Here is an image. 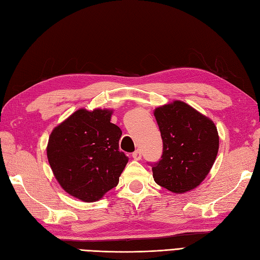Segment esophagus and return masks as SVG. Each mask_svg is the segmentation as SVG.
<instances>
[{
  "label": "esophagus",
  "instance_id": "34e87169",
  "mask_svg": "<svg viewBox=\"0 0 260 260\" xmlns=\"http://www.w3.org/2000/svg\"><path fill=\"white\" fill-rule=\"evenodd\" d=\"M141 152L140 150H137V151H135L134 153H132V158H134L135 160H141Z\"/></svg>",
  "mask_w": 260,
  "mask_h": 260
}]
</instances>
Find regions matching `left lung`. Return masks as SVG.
Wrapping results in <instances>:
<instances>
[{"label": "left lung", "instance_id": "1", "mask_svg": "<svg viewBox=\"0 0 260 260\" xmlns=\"http://www.w3.org/2000/svg\"><path fill=\"white\" fill-rule=\"evenodd\" d=\"M153 113L164 142L161 159L151 164L154 181L175 193L198 187L218 153L215 123L178 100L157 108Z\"/></svg>", "mask_w": 260, "mask_h": 260}]
</instances>
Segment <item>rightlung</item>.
<instances>
[{"instance_id": "obj_1", "label": "right lung", "mask_w": 260, "mask_h": 260, "mask_svg": "<svg viewBox=\"0 0 260 260\" xmlns=\"http://www.w3.org/2000/svg\"><path fill=\"white\" fill-rule=\"evenodd\" d=\"M112 110L72 113L51 132L48 160L60 186L85 203L117 186L129 158L119 150L122 131L111 123Z\"/></svg>"}]
</instances>
